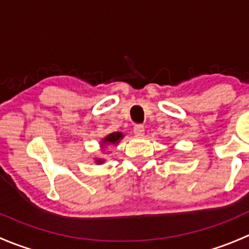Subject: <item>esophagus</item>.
Segmentation results:
<instances>
[{"label":"esophagus","mask_w":249,"mask_h":249,"mask_svg":"<svg viewBox=\"0 0 249 249\" xmlns=\"http://www.w3.org/2000/svg\"><path fill=\"white\" fill-rule=\"evenodd\" d=\"M134 134L136 135L137 137L143 136V135H144V126H143V125H140V124L135 125V126H134Z\"/></svg>","instance_id":"obj_1"}]
</instances>
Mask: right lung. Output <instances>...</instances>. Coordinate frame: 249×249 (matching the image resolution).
<instances>
[{
  "mask_svg": "<svg viewBox=\"0 0 249 249\" xmlns=\"http://www.w3.org/2000/svg\"><path fill=\"white\" fill-rule=\"evenodd\" d=\"M123 137H124V135H123L122 132H112V134H109L108 136H106L104 140H102V145L118 144V142H119ZM96 162L97 164H102V162H104V160L97 159Z\"/></svg>",
  "mask_w": 249,
  "mask_h": 249,
  "instance_id": "right-lung-1",
  "label": "right lung"
}]
</instances>
